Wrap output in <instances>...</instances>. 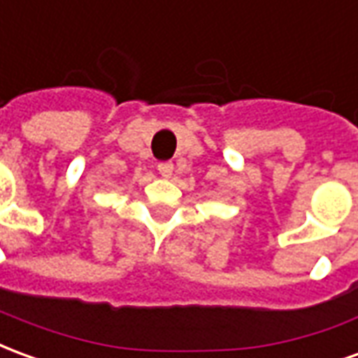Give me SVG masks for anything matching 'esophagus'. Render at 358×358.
<instances>
[{"label": "esophagus", "instance_id": "obj_1", "mask_svg": "<svg viewBox=\"0 0 358 358\" xmlns=\"http://www.w3.org/2000/svg\"><path fill=\"white\" fill-rule=\"evenodd\" d=\"M157 171H159V174H161L163 178H171L172 172H174V164H172V163H159Z\"/></svg>", "mask_w": 358, "mask_h": 358}]
</instances>
